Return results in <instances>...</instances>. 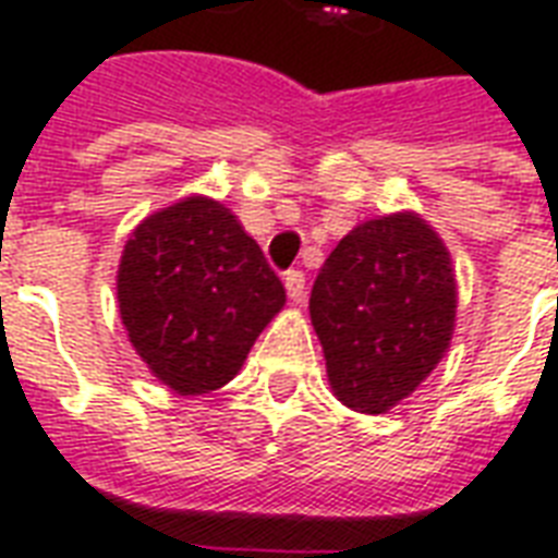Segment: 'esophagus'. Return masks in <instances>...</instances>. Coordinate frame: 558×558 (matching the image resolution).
<instances>
[{"instance_id":"34e87169","label":"esophagus","mask_w":558,"mask_h":558,"mask_svg":"<svg viewBox=\"0 0 558 558\" xmlns=\"http://www.w3.org/2000/svg\"><path fill=\"white\" fill-rule=\"evenodd\" d=\"M283 283H287L289 298H292L295 304H301V301H304V298H306V278H304V271H298V269L287 271V278H283Z\"/></svg>"}]
</instances>
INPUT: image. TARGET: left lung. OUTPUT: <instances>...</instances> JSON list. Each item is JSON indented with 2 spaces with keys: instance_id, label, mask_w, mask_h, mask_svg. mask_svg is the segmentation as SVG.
I'll list each match as a JSON object with an SVG mask.
<instances>
[{
  "instance_id": "8db88e82",
  "label": "left lung",
  "mask_w": 558,
  "mask_h": 558,
  "mask_svg": "<svg viewBox=\"0 0 558 558\" xmlns=\"http://www.w3.org/2000/svg\"><path fill=\"white\" fill-rule=\"evenodd\" d=\"M446 245L414 214L362 222L324 260L310 315L336 397L385 414L440 362L454 330Z\"/></svg>"
}]
</instances>
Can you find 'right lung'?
<instances>
[{
	"mask_svg": "<svg viewBox=\"0 0 558 558\" xmlns=\"http://www.w3.org/2000/svg\"><path fill=\"white\" fill-rule=\"evenodd\" d=\"M283 301L260 245L205 196L144 219L121 254V322L135 353L182 397L234 379Z\"/></svg>",
	"mask_w": 558,
	"mask_h": 558,
	"instance_id": "obj_1",
	"label": "right lung"
}]
</instances>
